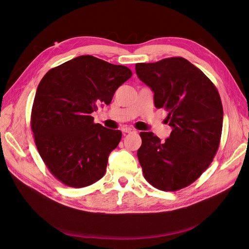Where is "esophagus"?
I'll return each mask as SVG.
<instances>
[{"label": "esophagus", "mask_w": 249, "mask_h": 249, "mask_svg": "<svg viewBox=\"0 0 249 249\" xmlns=\"http://www.w3.org/2000/svg\"><path fill=\"white\" fill-rule=\"evenodd\" d=\"M122 131L124 133H134V132H136V130L133 128H130V127H123Z\"/></svg>", "instance_id": "1"}]
</instances>
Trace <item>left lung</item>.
<instances>
[{
	"mask_svg": "<svg viewBox=\"0 0 249 249\" xmlns=\"http://www.w3.org/2000/svg\"><path fill=\"white\" fill-rule=\"evenodd\" d=\"M136 74L153 91L158 109L164 108L173 131L164 142L141 132L137 156L145 179L161 191L188 187L210 165L223 125L218 90L205 73L182 57L136 63Z\"/></svg>",
	"mask_w": 249,
	"mask_h": 249,
	"instance_id": "left-lung-1",
	"label": "left lung"
}]
</instances>
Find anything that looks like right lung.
<instances>
[{"mask_svg": "<svg viewBox=\"0 0 249 249\" xmlns=\"http://www.w3.org/2000/svg\"><path fill=\"white\" fill-rule=\"evenodd\" d=\"M132 71L91 55L51 69L39 83L31 113L35 144L50 173L64 185L84 188L106 173L120 130L94 123L91 113L110 105Z\"/></svg>", "mask_w": 249, "mask_h": 249, "instance_id": "obj_1", "label": "right lung"}]
</instances>
